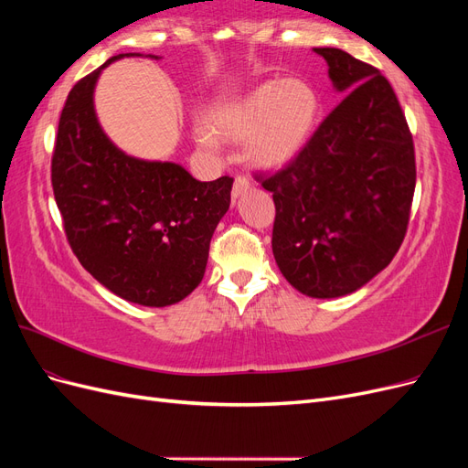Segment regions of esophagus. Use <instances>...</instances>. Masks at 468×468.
Returning <instances> with one entry per match:
<instances>
[{
  "instance_id": "34e87169",
  "label": "esophagus",
  "mask_w": 468,
  "mask_h": 468,
  "mask_svg": "<svg viewBox=\"0 0 468 468\" xmlns=\"http://www.w3.org/2000/svg\"><path fill=\"white\" fill-rule=\"evenodd\" d=\"M250 189V179L244 176H236L234 177V187H232V197L238 199L239 195H244Z\"/></svg>"
}]
</instances>
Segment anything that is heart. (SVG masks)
Masks as SVG:
<instances>
[{"instance_id":"obj_1","label":"heart","mask_w":468,"mask_h":468,"mask_svg":"<svg viewBox=\"0 0 468 468\" xmlns=\"http://www.w3.org/2000/svg\"><path fill=\"white\" fill-rule=\"evenodd\" d=\"M320 111L316 90L299 78L271 80L250 91L238 103L215 112V129L232 140H250V160L275 169L291 162L308 143ZM205 148H217L208 126L197 129Z\"/></svg>"}]
</instances>
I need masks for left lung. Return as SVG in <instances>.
<instances>
[{"label":"left lung","mask_w":468,"mask_h":468,"mask_svg":"<svg viewBox=\"0 0 468 468\" xmlns=\"http://www.w3.org/2000/svg\"><path fill=\"white\" fill-rule=\"evenodd\" d=\"M346 97L279 172L273 256L291 285L314 299L361 289L406 236L416 189L414 140L388 80L339 48H314Z\"/></svg>","instance_id":"obj_1"}]
</instances>
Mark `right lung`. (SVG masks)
Listing matches in <instances>:
<instances>
[{
    "instance_id": "add662e5",
    "label": "right lung",
    "mask_w": 468,
    "mask_h": 468,
    "mask_svg": "<svg viewBox=\"0 0 468 468\" xmlns=\"http://www.w3.org/2000/svg\"><path fill=\"white\" fill-rule=\"evenodd\" d=\"M101 68L81 78L62 109L52 152V189L80 263L121 299L169 306L205 275L210 238L230 207L234 179L197 181L172 162L133 158L97 122Z\"/></svg>"
}]
</instances>
